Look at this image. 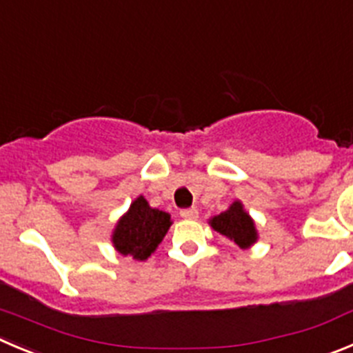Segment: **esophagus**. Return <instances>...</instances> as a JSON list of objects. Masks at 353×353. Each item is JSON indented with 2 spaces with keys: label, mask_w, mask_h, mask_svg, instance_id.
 Segmentation results:
<instances>
[{
  "label": "esophagus",
  "mask_w": 353,
  "mask_h": 353,
  "mask_svg": "<svg viewBox=\"0 0 353 353\" xmlns=\"http://www.w3.org/2000/svg\"><path fill=\"white\" fill-rule=\"evenodd\" d=\"M181 217H184V219H196L199 217V210L195 207H192V209H183L181 210Z\"/></svg>",
  "instance_id": "34e87169"
}]
</instances>
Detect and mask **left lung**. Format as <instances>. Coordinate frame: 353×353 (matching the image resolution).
I'll use <instances>...</instances> for the list:
<instances>
[{
  "label": "left lung",
  "instance_id": "left-lung-1",
  "mask_svg": "<svg viewBox=\"0 0 353 353\" xmlns=\"http://www.w3.org/2000/svg\"><path fill=\"white\" fill-rule=\"evenodd\" d=\"M209 225L217 233L232 240L240 249H249L258 242V230H256L254 219L243 209V203L240 200H235L225 212L210 217Z\"/></svg>",
  "mask_w": 353,
  "mask_h": 353
}]
</instances>
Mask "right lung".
Returning <instances> with one entry per match:
<instances>
[{
  "instance_id": "1",
  "label": "right lung",
  "mask_w": 353,
  "mask_h": 353,
  "mask_svg": "<svg viewBox=\"0 0 353 353\" xmlns=\"http://www.w3.org/2000/svg\"><path fill=\"white\" fill-rule=\"evenodd\" d=\"M170 225L172 219L169 212L153 209L148 200L139 195L117 221L111 233V242L118 254L144 261L157 251Z\"/></svg>"
}]
</instances>
